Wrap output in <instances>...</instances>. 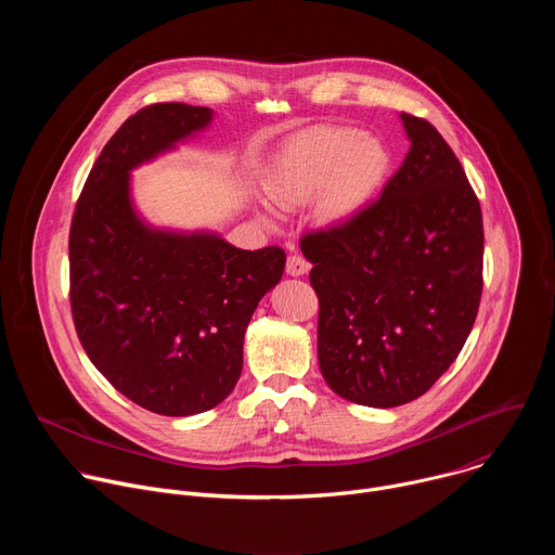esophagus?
I'll return each mask as SVG.
<instances>
[{
    "label": "esophagus",
    "mask_w": 555,
    "mask_h": 555,
    "mask_svg": "<svg viewBox=\"0 0 555 555\" xmlns=\"http://www.w3.org/2000/svg\"><path fill=\"white\" fill-rule=\"evenodd\" d=\"M285 270H287L289 276H302V274L309 272V263L302 257H298V255H289Z\"/></svg>",
    "instance_id": "34e87169"
}]
</instances>
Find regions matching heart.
<instances>
[{"label": "heart", "mask_w": 555, "mask_h": 555, "mask_svg": "<svg viewBox=\"0 0 555 555\" xmlns=\"http://www.w3.org/2000/svg\"><path fill=\"white\" fill-rule=\"evenodd\" d=\"M386 171L388 151L375 135L345 125H315L283 144L263 184L279 208L302 206L319 194V221L343 225L369 206Z\"/></svg>", "instance_id": "1"}]
</instances>
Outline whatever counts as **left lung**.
<instances>
[{
  "mask_svg": "<svg viewBox=\"0 0 555 555\" xmlns=\"http://www.w3.org/2000/svg\"><path fill=\"white\" fill-rule=\"evenodd\" d=\"M411 149L379 199L300 240L319 294V364L340 398L402 406L463 349L483 292V217L454 151L402 114Z\"/></svg>",
  "mask_w": 555,
  "mask_h": 555,
  "instance_id": "obj_1",
  "label": "left lung"
}]
</instances>
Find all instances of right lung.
<instances>
[{
  "label": "right lung",
  "mask_w": 555,
  "mask_h": 555,
  "mask_svg": "<svg viewBox=\"0 0 555 555\" xmlns=\"http://www.w3.org/2000/svg\"><path fill=\"white\" fill-rule=\"evenodd\" d=\"M212 109L155 103L101 151L69 228V302L92 364L138 406L189 417L223 402L244 366L259 300L281 281L279 246L242 250L215 232L151 228L129 173L206 129Z\"/></svg>",
  "instance_id": "right-lung-1"
}]
</instances>
